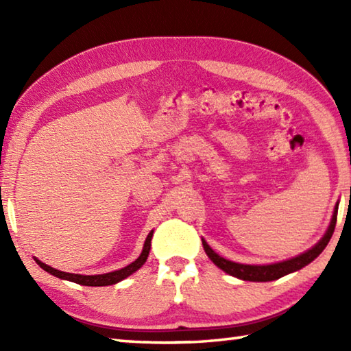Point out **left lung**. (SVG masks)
Wrapping results in <instances>:
<instances>
[{
	"label": "left lung",
	"instance_id": "obj_1",
	"mask_svg": "<svg viewBox=\"0 0 351 351\" xmlns=\"http://www.w3.org/2000/svg\"><path fill=\"white\" fill-rule=\"evenodd\" d=\"M337 209H339V203H336L335 210H332V217H331L328 229L325 230L324 237L316 243V245L308 249V251H305L304 254L297 255V257L278 261V263H271V265L235 263V261H230L228 258L221 257V255H218L209 245H207V241L204 239L201 240H203V247L207 254V257L213 261V265H217L219 269H223L226 274L240 278V280H246V282H272L283 276L291 274V272L302 269L304 266L310 265L314 258L319 257L320 252H322L326 247V245H328L332 232H335Z\"/></svg>",
	"mask_w": 351,
	"mask_h": 351
}]
</instances>
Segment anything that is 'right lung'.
I'll return each instance as SVG.
<instances>
[{"instance_id":"add662e5","label":"right lung","mask_w":351,"mask_h":351,"mask_svg":"<svg viewBox=\"0 0 351 351\" xmlns=\"http://www.w3.org/2000/svg\"><path fill=\"white\" fill-rule=\"evenodd\" d=\"M152 237H153V230H150V234L147 235L144 247H142V252L138 258H136L133 263H130L125 268L119 269V271H112V272H106V274H97V276H82V274H71V272H63L58 271L52 266L43 263L40 261L37 257H34L35 263H37L40 268H43L46 272H49L54 277L62 278V280H69L74 283L83 285V287H108V285H116L119 282H122L123 278H127L128 276H132L133 272L138 271L142 265L147 261L148 254H150V246H152Z\"/></svg>"}]
</instances>
